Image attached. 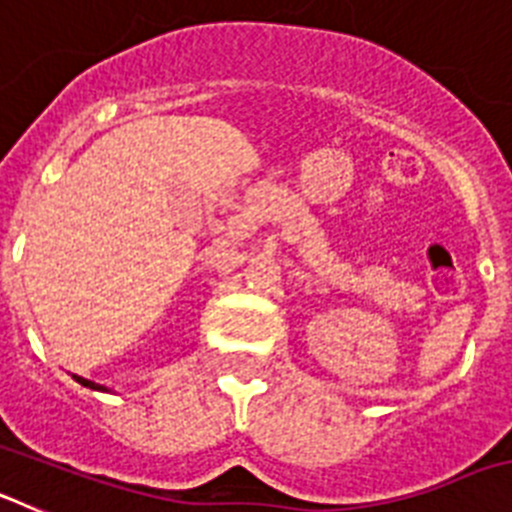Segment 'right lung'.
<instances>
[{
	"instance_id": "1",
	"label": "right lung",
	"mask_w": 512,
	"mask_h": 512,
	"mask_svg": "<svg viewBox=\"0 0 512 512\" xmlns=\"http://www.w3.org/2000/svg\"><path fill=\"white\" fill-rule=\"evenodd\" d=\"M74 379H76V382H79V384H84V387H89V390H102V392H107V390H104V387H102V384H94V382H89V379H84V377H76V374H74Z\"/></svg>"
}]
</instances>
